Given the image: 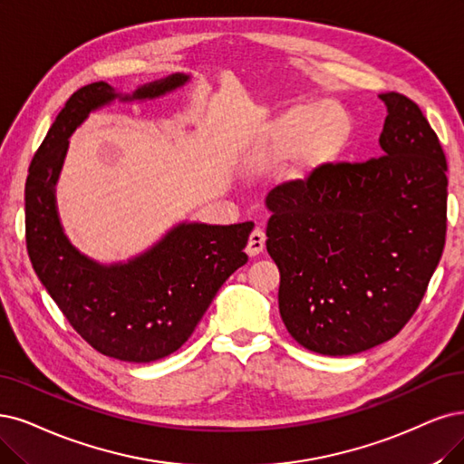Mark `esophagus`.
Instances as JSON below:
<instances>
[{"mask_svg": "<svg viewBox=\"0 0 464 464\" xmlns=\"http://www.w3.org/2000/svg\"><path fill=\"white\" fill-rule=\"evenodd\" d=\"M266 248V233L262 227H256L250 237H248V245H246V252L250 256H258L262 250Z\"/></svg>", "mask_w": 464, "mask_h": 464, "instance_id": "esophagus-1", "label": "esophagus"}]
</instances>
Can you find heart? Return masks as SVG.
Masks as SVG:
<instances>
[{
	"label": "heart",
	"mask_w": 464,
	"mask_h": 464,
	"mask_svg": "<svg viewBox=\"0 0 464 464\" xmlns=\"http://www.w3.org/2000/svg\"><path fill=\"white\" fill-rule=\"evenodd\" d=\"M350 120L333 102L296 105L279 114L269 128V150L276 159L293 154V171L307 174L333 160L346 145Z\"/></svg>",
	"instance_id": "heart-1"
}]
</instances>
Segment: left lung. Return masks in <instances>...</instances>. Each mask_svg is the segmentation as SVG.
Instances as JSON below:
<instances>
[{
	"label": "left lung",
	"instance_id": "8db88e82",
	"mask_svg": "<svg viewBox=\"0 0 464 464\" xmlns=\"http://www.w3.org/2000/svg\"><path fill=\"white\" fill-rule=\"evenodd\" d=\"M382 157L324 162L267 195L279 312L304 348L352 355L396 336L436 271L448 231V162L415 101L382 93Z\"/></svg>",
	"mask_w": 464,
	"mask_h": 464
}]
</instances>
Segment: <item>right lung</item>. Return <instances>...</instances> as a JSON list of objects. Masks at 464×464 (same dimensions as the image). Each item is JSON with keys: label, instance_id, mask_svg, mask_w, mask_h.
Wrapping results in <instances>:
<instances>
[{"label": "right lung", "instance_id": "right-lung-1", "mask_svg": "<svg viewBox=\"0 0 464 464\" xmlns=\"http://www.w3.org/2000/svg\"><path fill=\"white\" fill-rule=\"evenodd\" d=\"M187 80L171 74L124 99L159 97ZM114 97L105 82L74 92L34 154L24 188L26 250L51 298L93 350L120 362L149 363L185 344L221 285L248 262L243 248L254 223H181L140 258L111 267L80 254L59 223L55 183L68 137Z\"/></svg>", "mask_w": 464, "mask_h": 464}]
</instances>
